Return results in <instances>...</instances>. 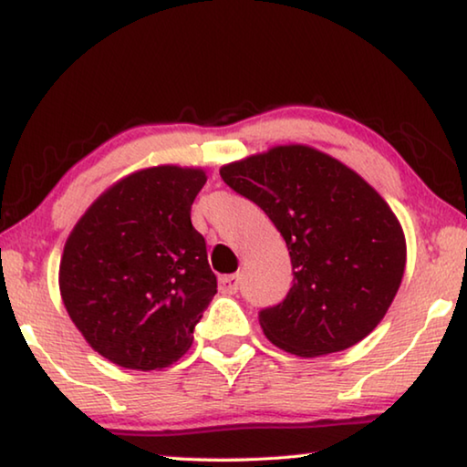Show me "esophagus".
<instances>
[{
	"mask_svg": "<svg viewBox=\"0 0 467 467\" xmlns=\"http://www.w3.org/2000/svg\"><path fill=\"white\" fill-rule=\"evenodd\" d=\"M241 286V275L239 274H231V275H223L220 278V290L224 292V295H236Z\"/></svg>",
	"mask_w": 467,
	"mask_h": 467,
	"instance_id": "1",
	"label": "esophagus"
}]
</instances>
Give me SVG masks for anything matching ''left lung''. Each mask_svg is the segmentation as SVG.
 <instances>
[{"label":"left lung","instance_id":"1","mask_svg":"<svg viewBox=\"0 0 467 467\" xmlns=\"http://www.w3.org/2000/svg\"><path fill=\"white\" fill-rule=\"evenodd\" d=\"M286 241L292 288L259 311L272 344L321 357L358 344L385 317L406 267L389 205L357 172L309 146H278L220 169Z\"/></svg>","mask_w":467,"mask_h":467}]
</instances>
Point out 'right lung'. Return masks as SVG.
<instances>
[{
	"label": "right lung",
	"instance_id": "obj_1",
	"mask_svg": "<svg viewBox=\"0 0 467 467\" xmlns=\"http://www.w3.org/2000/svg\"><path fill=\"white\" fill-rule=\"evenodd\" d=\"M203 185L200 169L133 172L69 234L59 265L63 305L86 342L115 365L164 368L193 342L218 288L192 224Z\"/></svg>",
	"mask_w": 467,
	"mask_h": 467
}]
</instances>
